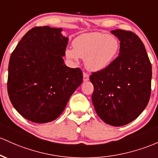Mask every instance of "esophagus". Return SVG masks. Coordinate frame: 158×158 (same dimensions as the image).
<instances>
[{
	"instance_id": "1",
	"label": "esophagus",
	"mask_w": 158,
	"mask_h": 158,
	"mask_svg": "<svg viewBox=\"0 0 158 158\" xmlns=\"http://www.w3.org/2000/svg\"><path fill=\"white\" fill-rule=\"evenodd\" d=\"M88 79H89V75L86 73H83V80H84V82H87Z\"/></svg>"
}]
</instances>
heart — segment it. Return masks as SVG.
Here are the masks:
<instances>
[{
  "label": "heart",
  "mask_w": 158,
  "mask_h": 158,
  "mask_svg": "<svg viewBox=\"0 0 158 158\" xmlns=\"http://www.w3.org/2000/svg\"><path fill=\"white\" fill-rule=\"evenodd\" d=\"M73 48H67L65 55L77 61L85 59L88 70L98 72L106 69L115 60L119 50V43L115 37L103 33H88L79 35L73 41Z\"/></svg>",
  "instance_id": "b5f03b06"
}]
</instances>
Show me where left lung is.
I'll list each match as a JSON object with an SVG mask.
<instances>
[{
  "label": "left lung",
  "mask_w": 158,
  "mask_h": 158,
  "mask_svg": "<svg viewBox=\"0 0 158 158\" xmlns=\"http://www.w3.org/2000/svg\"><path fill=\"white\" fill-rule=\"evenodd\" d=\"M120 40L119 55L105 70L92 73V103L106 124L125 125L148 105L152 86V64L143 43L131 31H111Z\"/></svg>",
  "instance_id": "8db88e82"
}]
</instances>
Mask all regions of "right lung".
Wrapping results in <instances>:
<instances>
[{
    "instance_id": "1",
    "label": "right lung",
    "mask_w": 158,
    "mask_h": 158,
    "mask_svg": "<svg viewBox=\"0 0 158 158\" xmlns=\"http://www.w3.org/2000/svg\"><path fill=\"white\" fill-rule=\"evenodd\" d=\"M61 31L48 26L33 27L10 56L9 98L17 112L32 122L55 120L82 82V70L64 64L68 37Z\"/></svg>"
}]
</instances>
